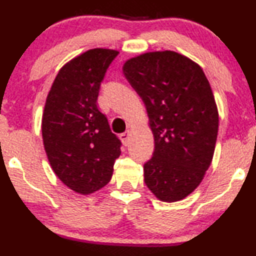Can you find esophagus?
<instances>
[{"label":"esophagus","instance_id":"34e87169","mask_svg":"<svg viewBox=\"0 0 256 256\" xmlns=\"http://www.w3.org/2000/svg\"><path fill=\"white\" fill-rule=\"evenodd\" d=\"M129 135H130V132H129V130L120 135V140H121L122 143H124V146L128 144V142H129Z\"/></svg>","mask_w":256,"mask_h":256}]
</instances>
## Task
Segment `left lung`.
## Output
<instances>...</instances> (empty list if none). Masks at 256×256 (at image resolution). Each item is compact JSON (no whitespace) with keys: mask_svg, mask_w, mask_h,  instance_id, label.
I'll use <instances>...</instances> for the list:
<instances>
[{"mask_svg":"<svg viewBox=\"0 0 256 256\" xmlns=\"http://www.w3.org/2000/svg\"><path fill=\"white\" fill-rule=\"evenodd\" d=\"M126 78L146 104L155 152L144 182L160 202L188 197L211 166L219 114L211 85L197 62L178 52H146L126 60Z\"/></svg>","mask_w":256,"mask_h":256,"instance_id":"1","label":"left lung"}]
</instances>
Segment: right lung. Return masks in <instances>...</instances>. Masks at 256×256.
I'll use <instances>...</instances> for the list:
<instances>
[{
  "mask_svg": "<svg viewBox=\"0 0 256 256\" xmlns=\"http://www.w3.org/2000/svg\"><path fill=\"white\" fill-rule=\"evenodd\" d=\"M118 51L90 48L59 70L45 101L42 136L59 180L80 194L110 183L121 142L98 107L100 84Z\"/></svg>",
  "mask_w": 256,
  "mask_h": 256,
  "instance_id": "right-lung-1",
  "label": "right lung"
}]
</instances>
